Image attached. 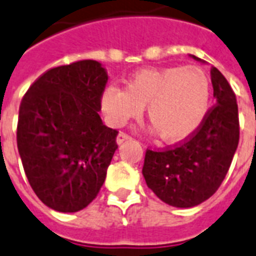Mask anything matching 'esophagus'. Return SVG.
I'll list each match as a JSON object with an SVG mask.
<instances>
[{
  "mask_svg": "<svg viewBox=\"0 0 256 256\" xmlns=\"http://www.w3.org/2000/svg\"><path fill=\"white\" fill-rule=\"evenodd\" d=\"M128 139H132V136H130L128 134H126V132H121L117 136V143H118V144H121V143H124V140H128Z\"/></svg>",
  "mask_w": 256,
  "mask_h": 256,
  "instance_id": "obj_1",
  "label": "esophagus"
}]
</instances>
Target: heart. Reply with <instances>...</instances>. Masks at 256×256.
Segmentation results:
<instances>
[{
    "instance_id": "1",
    "label": "heart",
    "mask_w": 256,
    "mask_h": 256,
    "mask_svg": "<svg viewBox=\"0 0 256 256\" xmlns=\"http://www.w3.org/2000/svg\"><path fill=\"white\" fill-rule=\"evenodd\" d=\"M209 101L210 81L202 68H146L128 78L126 89L109 86L104 92L102 108L110 124L122 126L147 106V120L158 136L175 143L202 124Z\"/></svg>"
}]
</instances>
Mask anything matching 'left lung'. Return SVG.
<instances>
[{"mask_svg": "<svg viewBox=\"0 0 256 256\" xmlns=\"http://www.w3.org/2000/svg\"><path fill=\"white\" fill-rule=\"evenodd\" d=\"M210 76L216 104L196 132L163 150H146L142 172L147 186L171 206L192 208L213 196L238 147L236 93L216 67Z\"/></svg>", "mask_w": 256, "mask_h": 256, "instance_id": "8db88e82", "label": "left lung"}]
</instances>
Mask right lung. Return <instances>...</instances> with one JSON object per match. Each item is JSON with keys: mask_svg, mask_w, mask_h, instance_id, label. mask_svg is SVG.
Listing matches in <instances>:
<instances>
[{"mask_svg": "<svg viewBox=\"0 0 256 256\" xmlns=\"http://www.w3.org/2000/svg\"><path fill=\"white\" fill-rule=\"evenodd\" d=\"M108 74L96 60L46 70L20 101L16 146L39 200L74 213L94 200L116 150L118 132L98 116Z\"/></svg>", "mask_w": 256, "mask_h": 256, "instance_id": "obj_1", "label": "right lung"}]
</instances>
